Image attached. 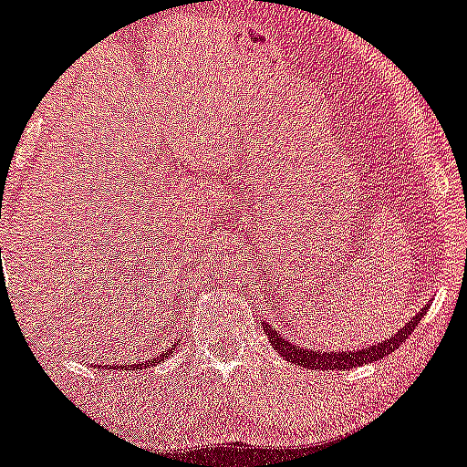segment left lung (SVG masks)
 I'll use <instances>...</instances> for the list:
<instances>
[{
	"mask_svg": "<svg viewBox=\"0 0 467 467\" xmlns=\"http://www.w3.org/2000/svg\"><path fill=\"white\" fill-rule=\"evenodd\" d=\"M428 310V306L417 312L412 319L408 321L406 326L399 327V332L394 337H390L388 341L375 343V346H368V348H358V350H315V348H299L296 343H292L290 339H284L279 332L275 330L273 326L265 324L264 330L268 335V341L273 343V348L279 352L285 361L295 363V366L301 368H310V370H350V368H358V366H366V363L379 361V358L388 357L390 352L397 350L403 341L412 335V330L417 327L419 321H421L423 312Z\"/></svg>",
	"mask_w": 467,
	"mask_h": 467,
	"instance_id": "8db88e82",
	"label": "left lung"
}]
</instances>
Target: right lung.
<instances>
[{
	"mask_svg": "<svg viewBox=\"0 0 467 467\" xmlns=\"http://www.w3.org/2000/svg\"><path fill=\"white\" fill-rule=\"evenodd\" d=\"M172 350H175V348H168L166 352H161V355H159V357L150 358V361L130 363V366H126V363H121V366H110V370H141V368H152V366H157L159 361H163V358H166V357H171ZM99 368H104V366H101V363H99Z\"/></svg>",
	"mask_w": 467,
	"mask_h": 467,
	"instance_id": "obj_1",
	"label": "right lung"
}]
</instances>
